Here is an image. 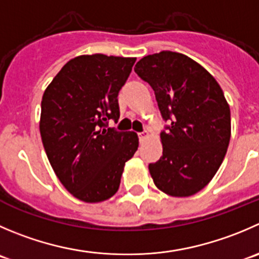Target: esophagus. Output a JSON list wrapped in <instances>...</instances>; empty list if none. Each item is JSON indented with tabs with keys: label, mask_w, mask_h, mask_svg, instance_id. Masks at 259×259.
Wrapping results in <instances>:
<instances>
[{
	"label": "esophagus",
	"mask_w": 259,
	"mask_h": 259,
	"mask_svg": "<svg viewBox=\"0 0 259 259\" xmlns=\"http://www.w3.org/2000/svg\"><path fill=\"white\" fill-rule=\"evenodd\" d=\"M149 137V134H148V132H143V133H139V140L140 142H144L147 138Z\"/></svg>",
	"instance_id": "1"
}]
</instances>
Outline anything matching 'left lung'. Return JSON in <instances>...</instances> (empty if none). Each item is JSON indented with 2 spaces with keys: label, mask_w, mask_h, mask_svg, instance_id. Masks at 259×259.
Listing matches in <instances>:
<instances>
[{
  "label": "left lung",
  "mask_w": 259,
  "mask_h": 259,
  "mask_svg": "<svg viewBox=\"0 0 259 259\" xmlns=\"http://www.w3.org/2000/svg\"><path fill=\"white\" fill-rule=\"evenodd\" d=\"M153 89L162 117L163 155L149 164L155 186L173 197L201 191L218 172L230 140V109L217 79L181 53H155L135 64Z\"/></svg>",
  "instance_id": "obj_1"
}]
</instances>
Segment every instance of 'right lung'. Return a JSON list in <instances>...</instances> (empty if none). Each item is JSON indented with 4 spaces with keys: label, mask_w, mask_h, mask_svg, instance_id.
Returning <instances> with one entry per match:
<instances>
[{
    "label": "right lung",
    "mask_w": 259,
    "mask_h": 259,
    "mask_svg": "<svg viewBox=\"0 0 259 259\" xmlns=\"http://www.w3.org/2000/svg\"><path fill=\"white\" fill-rule=\"evenodd\" d=\"M137 58L79 55L64 64L41 100L40 135L62 185L78 200L101 202L119 190L137 152L134 132L107 127L120 117L117 95Z\"/></svg>",
    "instance_id": "1"
}]
</instances>
